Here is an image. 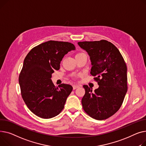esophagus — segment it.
<instances>
[{
	"mask_svg": "<svg viewBox=\"0 0 146 146\" xmlns=\"http://www.w3.org/2000/svg\"><path fill=\"white\" fill-rule=\"evenodd\" d=\"M80 86L79 85H73V89L74 90H75V89H76V88H79Z\"/></svg>",
	"mask_w": 146,
	"mask_h": 146,
	"instance_id": "esophagus-1",
	"label": "esophagus"
}]
</instances>
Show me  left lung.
<instances>
[{"mask_svg": "<svg viewBox=\"0 0 146 146\" xmlns=\"http://www.w3.org/2000/svg\"><path fill=\"white\" fill-rule=\"evenodd\" d=\"M86 50L91 62L90 74L99 87L84 85L82 98L84 110L91 117L102 120L114 115L121 106L127 91V68L117 48L106 40L78 42Z\"/></svg>", "mask_w": 146, "mask_h": 146, "instance_id": "obj_1", "label": "left lung"}]
</instances>
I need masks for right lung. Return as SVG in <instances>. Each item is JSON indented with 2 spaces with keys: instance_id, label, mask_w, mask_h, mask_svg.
Instances as JSON below:
<instances>
[{
  "instance_id": "add662e5",
  "label": "right lung",
  "mask_w": 146,
  "mask_h": 146,
  "mask_svg": "<svg viewBox=\"0 0 146 146\" xmlns=\"http://www.w3.org/2000/svg\"><path fill=\"white\" fill-rule=\"evenodd\" d=\"M75 49L71 43L49 40L32 48L25 57L19 83L25 103L34 114L48 119L63 110L73 88L65 84L55 87L50 78L65 55Z\"/></svg>"
}]
</instances>
